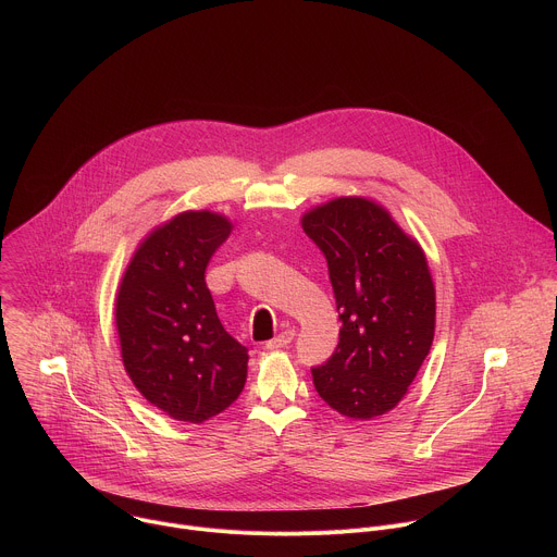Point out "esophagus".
<instances>
[{
    "label": "esophagus",
    "mask_w": 557,
    "mask_h": 557,
    "mask_svg": "<svg viewBox=\"0 0 557 557\" xmlns=\"http://www.w3.org/2000/svg\"><path fill=\"white\" fill-rule=\"evenodd\" d=\"M295 339V331H284V333H280L275 339H271V342H267V350H275V348H286L290 342Z\"/></svg>",
    "instance_id": "34e87169"
}]
</instances>
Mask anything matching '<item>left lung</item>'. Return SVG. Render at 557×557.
Returning a JSON list of instances; mask_svg holds the SVG:
<instances>
[{
    "label": "left lung",
    "instance_id": "obj_1",
    "mask_svg": "<svg viewBox=\"0 0 557 557\" xmlns=\"http://www.w3.org/2000/svg\"><path fill=\"white\" fill-rule=\"evenodd\" d=\"M329 262L339 344L310 368L314 389L348 419H374L399 404L423 366L436 293L417 240L368 198H335L301 218Z\"/></svg>",
    "mask_w": 557,
    "mask_h": 557
}]
</instances>
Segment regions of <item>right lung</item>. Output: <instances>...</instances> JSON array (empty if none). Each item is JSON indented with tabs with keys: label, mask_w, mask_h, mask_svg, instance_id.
<instances>
[{
	"label": "right lung",
	"mask_w": 557,
	"mask_h": 557,
	"mask_svg": "<svg viewBox=\"0 0 557 557\" xmlns=\"http://www.w3.org/2000/svg\"><path fill=\"white\" fill-rule=\"evenodd\" d=\"M228 233L220 213H178L145 237L119 286L123 366L145 399L176 421L224 412L247 381L249 350L220 324L205 282Z\"/></svg>",
	"instance_id": "right-lung-1"
}]
</instances>
